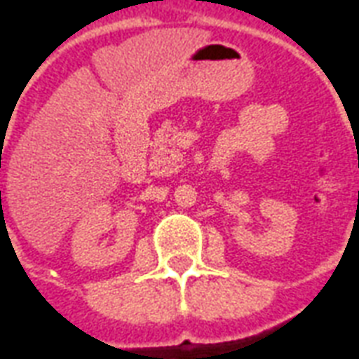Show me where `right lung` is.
I'll return each instance as SVG.
<instances>
[{
	"label": "right lung",
	"instance_id": "1",
	"mask_svg": "<svg viewBox=\"0 0 359 359\" xmlns=\"http://www.w3.org/2000/svg\"><path fill=\"white\" fill-rule=\"evenodd\" d=\"M0 194H1V192H0Z\"/></svg>",
	"mask_w": 359,
	"mask_h": 359
}]
</instances>
